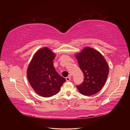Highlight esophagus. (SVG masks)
<instances>
[{
    "instance_id": "1",
    "label": "esophagus",
    "mask_w": 130,
    "mask_h": 130,
    "mask_svg": "<svg viewBox=\"0 0 130 130\" xmlns=\"http://www.w3.org/2000/svg\"><path fill=\"white\" fill-rule=\"evenodd\" d=\"M66 80L67 82L70 81V80H71V76L70 75V76H69L66 77Z\"/></svg>"
}]
</instances>
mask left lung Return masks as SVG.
Returning a JSON list of instances; mask_svg holds the SVG:
<instances>
[{
    "mask_svg": "<svg viewBox=\"0 0 130 130\" xmlns=\"http://www.w3.org/2000/svg\"><path fill=\"white\" fill-rule=\"evenodd\" d=\"M78 65L84 74V82L76 85L79 92L90 96L98 93L104 85L109 67L103 55L90 47H86L75 55Z\"/></svg>",
    "mask_w": 130,
    "mask_h": 130,
    "instance_id": "left-lung-1",
    "label": "left lung"
}]
</instances>
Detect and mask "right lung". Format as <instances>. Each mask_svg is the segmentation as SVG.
Wrapping results in <instances>:
<instances>
[{
	"instance_id": "right-lung-1",
	"label": "right lung",
	"mask_w": 130,
	"mask_h": 130,
	"mask_svg": "<svg viewBox=\"0 0 130 130\" xmlns=\"http://www.w3.org/2000/svg\"><path fill=\"white\" fill-rule=\"evenodd\" d=\"M55 56L48 48L43 47L35 54L27 69L29 84L42 97L48 98L57 94L66 81L54 67L53 59Z\"/></svg>"
}]
</instances>
